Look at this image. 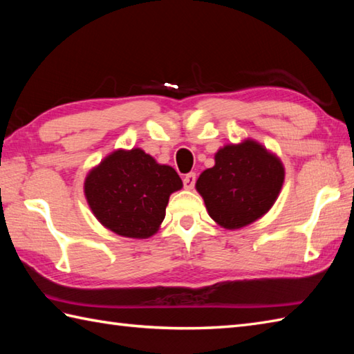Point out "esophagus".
<instances>
[{"instance_id":"34e87169","label":"esophagus","mask_w":354,"mask_h":354,"mask_svg":"<svg viewBox=\"0 0 354 354\" xmlns=\"http://www.w3.org/2000/svg\"><path fill=\"white\" fill-rule=\"evenodd\" d=\"M194 183H196V173H189V175L184 176V187L187 190H192L194 187Z\"/></svg>"}]
</instances>
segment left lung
<instances>
[{
	"mask_svg": "<svg viewBox=\"0 0 354 354\" xmlns=\"http://www.w3.org/2000/svg\"><path fill=\"white\" fill-rule=\"evenodd\" d=\"M284 183L280 158L261 142L245 138L214 153V165L204 170L196 190L209 217L225 230H240L265 216Z\"/></svg>",
	"mask_w": 354,
	"mask_h": 354,
	"instance_id": "obj_1",
	"label": "left lung"
}]
</instances>
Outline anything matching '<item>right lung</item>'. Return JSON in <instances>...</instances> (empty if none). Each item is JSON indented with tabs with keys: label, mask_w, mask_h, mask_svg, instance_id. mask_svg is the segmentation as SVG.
<instances>
[{
	"label": "right lung",
	"mask_w": 354,
	"mask_h": 354,
	"mask_svg": "<svg viewBox=\"0 0 354 354\" xmlns=\"http://www.w3.org/2000/svg\"><path fill=\"white\" fill-rule=\"evenodd\" d=\"M183 181L170 165L140 147L117 149L88 171L84 192L95 219L129 239H149L160 230L171 193Z\"/></svg>",
	"instance_id": "1"
}]
</instances>
